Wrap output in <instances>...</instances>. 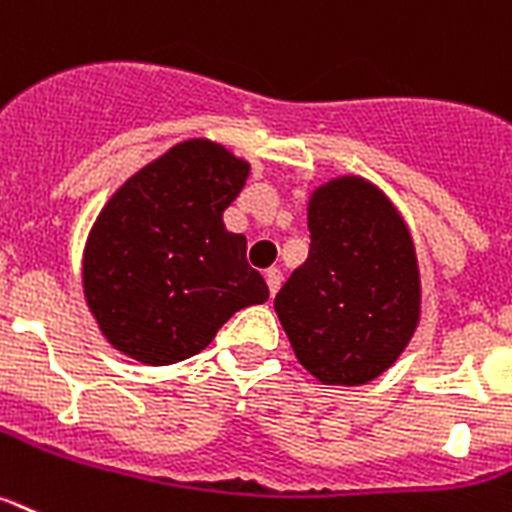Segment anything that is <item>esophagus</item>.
Segmentation results:
<instances>
[{"label": "esophagus", "mask_w": 512, "mask_h": 512, "mask_svg": "<svg viewBox=\"0 0 512 512\" xmlns=\"http://www.w3.org/2000/svg\"><path fill=\"white\" fill-rule=\"evenodd\" d=\"M266 285H269V295H277V290L282 287V272H279L277 266H272V269H266Z\"/></svg>", "instance_id": "esophagus-1"}]
</instances>
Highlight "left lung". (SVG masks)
<instances>
[{
    "label": "left lung",
    "instance_id": "obj_1",
    "mask_svg": "<svg viewBox=\"0 0 512 512\" xmlns=\"http://www.w3.org/2000/svg\"><path fill=\"white\" fill-rule=\"evenodd\" d=\"M308 259L274 298L300 365L331 386L388 370L419 321L412 235L373 183L339 178L310 196Z\"/></svg>",
    "mask_w": 512,
    "mask_h": 512
}]
</instances>
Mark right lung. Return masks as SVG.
Returning <instances> with one entry per match:
<instances>
[{"label":"right lung","instance_id":"add662e5","mask_svg":"<svg viewBox=\"0 0 512 512\" xmlns=\"http://www.w3.org/2000/svg\"><path fill=\"white\" fill-rule=\"evenodd\" d=\"M246 178L248 163L191 139L111 196L87 238L82 285L113 347L173 365L199 355L235 310L269 298L246 238L222 222Z\"/></svg>","mask_w":512,"mask_h":512}]
</instances>
